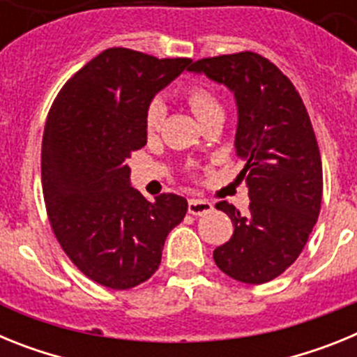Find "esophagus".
<instances>
[{
    "mask_svg": "<svg viewBox=\"0 0 357 357\" xmlns=\"http://www.w3.org/2000/svg\"><path fill=\"white\" fill-rule=\"evenodd\" d=\"M213 209H214V206L207 200L191 198V200L188 202V211H189V214H193V216H204V214L213 213Z\"/></svg>",
    "mask_w": 357,
    "mask_h": 357,
    "instance_id": "esophagus-1",
    "label": "esophagus"
}]
</instances>
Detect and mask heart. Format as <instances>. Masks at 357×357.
<instances>
[{
	"instance_id": "obj_1",
	"label": "heart",
	"mask_w": 357,
	"mask_h": 357,
	"mask_svg": "<svg viewBox=\"0 0 357 357\" xmlns=\"http://www.w3.org/2000/svg\"><path fill=\"white\" fill-rule=\"evenodd\" d=\"M184 98L189 109L193 110V114L197 116L200 123L206 121L211 116L222 114L223 112L222 103H220L218 96L209 85L206 84L188 85L184 89ZM164 114H166V109H164V105L159 100H153L148 105L146 114H144V127H146L148 134H155L159 130L164 121Z\"/></svg>"
}]
</instances>
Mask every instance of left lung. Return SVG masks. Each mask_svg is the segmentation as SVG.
Here are the masks:
<instances>
[{
    "label": "left lung",
    "instance_id": "obj_1",
    "mask_svg": "<svg viewBox=\"0 0 357 357\" xmlns=\"http://www.w3.org/2000/svg\"><path fill=\"white\" fill-rule=\"evenodd\" d=\"M188 71L227 85L238 105L234 144L250 206L241 214L229 202L216 204L234 234L213 252L214 263L239 282L263 284L295 263L320 214L324 176L313 125L291 80L259 53L209 56Z\"/></svg>",
    "mask_w": 357,
    "mask_h": 357
}]
</instances>
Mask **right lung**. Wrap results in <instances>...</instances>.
Masks as SVG:
<instances>
[{
	"label": "right lung",
	"mask_w": 357,
	"mask_h": 357,
	"mask_svg": "<svg viewBox=\"0 0 357 357\" xmlns=\"http://www.w3.org/2000/svg\"><path fill=\"white\" fill-rule=\"evenodd\" d=\"M189 64L109 48L66 82L50 109L40 151L50 225L71 263L105 288L150 279L188 211L184 197L150 202L130 188L127 159L146 144L151 98Z\"/></svg>",
	"instance_id": "add662e5"
}]
</instances>
